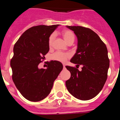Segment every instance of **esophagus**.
Wrapping results in <instances>:
<instances>
[{
  "label": "esophagus",
  "mask_w": 120,
  "mask_h": 120,
  "mask_svg": "<svg viewBox=\"0 0 120 120\" xmlns=\"http://www.w3.org/2000/svg\"><path fill=\"white\" fill-rule=\"evenodd\" d=\"M63 68L65 69V65L64 64H63Z\"/></svg>",
  "instance_id": "obj_1"
}]
</instances>
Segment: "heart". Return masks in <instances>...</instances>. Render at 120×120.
Instances as JSON below:
<instances>
[{
	"label": "heart",
	"instance_id": "b5f03b06",
	"mask_svg": "<svg viewBox=\"0 0 120 120\" xmlns=\"http://www.w3.org/2000/svg\"><path fill=\"white\" fill-rule=\"evenodd\" d=\"M62 35L65 42L68 43L71 39H74V35L73 33L71 31L68 30H64L61 32ZM55 35L54 34H52L49 38V47L52 46V43L53 42V40L55 39ZM69 55L68 53H63L61 52H56L52 56V58L53 60L56 61L63 62L64 63L66 60L69 57Z\"/></svg>",
	"mask_w": 120,
	"mask_h": 120
}]
</instances>
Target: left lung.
I'll return each instance as SVG.
<instances>
[{
  "instance_id": "left-lung-1",
  "label": "left lung",
  "mask_w": 120,
  "mask_h": 120,
  "mask_svg": "<svg viewBox=\"0 0 120 120\" xmlns=\"http://www.w3.org/2000/svg\"><path fill=\"white\" fill-rule=\"evenodd\" d=\"M77 38V49L71 62L82 66L79 71L67 66L71 74L65 82L68 91L82 100L91 99L102 90L109 67L108 50L100 37L90 29L79 26H66Z\"/></svg>"
}]
</instances>
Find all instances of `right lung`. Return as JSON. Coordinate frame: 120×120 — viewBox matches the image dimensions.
<instances>
[{"label":"right lung","mask_w":120,"mask_h":120,"mask_svg":"<svg viewBox=\"0 0 120 120\" xmlns=\"http://www.w3.org/2000/svg\"><path fill=\"white\" fill-rule=\"evenodd\" d=\"M59 25L30 27L21 35L13 47L11 60L12 79L25 99L39 101L49 95L53 82L63 68L58 61H51L47 69L38 65L49 51V37Z\"/></svg>","instance_id":"add662e5"}]
</instances>
